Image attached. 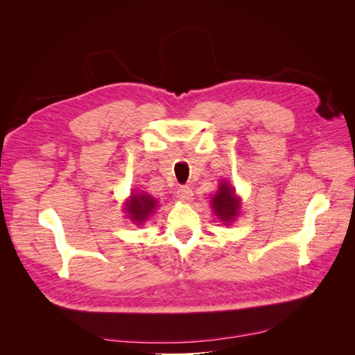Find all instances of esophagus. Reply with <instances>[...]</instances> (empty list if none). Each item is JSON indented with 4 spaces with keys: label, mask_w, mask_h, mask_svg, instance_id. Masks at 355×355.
Here are the masks:
<instances>
[{
    "label": "esophagus",
    "mask_w": 355,
    "mask_h": 355,
    "mask_svg": "<svg viewBox=\"0 0 355 355\" xmlns=\"http://www.w3.org/2000/svg\"><path fill=\"white\" fill-rule=\"evenodd\" d=\"M192 197H194V192H192L189 187H180L178 189V198L180 201H191Z\"/></svg>",
    "instance_id": "1"
}]
</instances>
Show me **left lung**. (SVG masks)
<instances>
[{"mask_svg": "<svg viewBox=\"0 0 355 355\" xmlns=\"http://www.w3.org/2000/svg\"><path fill=\"white\" fill-rule=\"evenodd\" d=\"M211 206L214 209V213L218 214V218L227 223L237 216L240 201L234 194V188L230 187L227 182H222L218 194L211 200Z\"/></svg>", "mask_w": 355, "mask_h": 355, "instance_id": "obj_1", "label": "left lung"}]
</instances>
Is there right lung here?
I'll return each mask as SVG.
<instances>
[{
  "instance_id": "right-lung-1",
  "label": "right lung",
  "mask_w": 355,
  "mask_h": 355,
  "mask_svg": "<svg viewBox=\"0 0 355 355\" xmlns=\"http://www.w3.org/2000/svg\"><path fill=\"white\" fill-rule=\"evenodd\" d=\"M157 206V200L146 194H133L130 202H127V213L136 222H144Z\"/></svg>"
}]
</instances>
